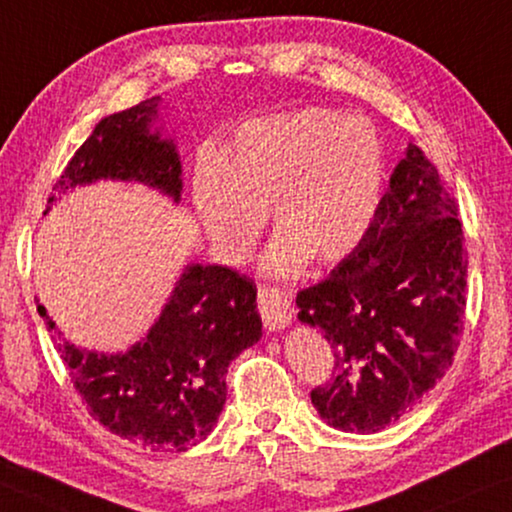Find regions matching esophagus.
Listing matches in <instances>:
<instances>
[{"instance_id": "1", "label": "esophagus", "mask_w": 512, "mask_h": 512, "mask_svg": "<svg viewBox=\"0 0 512 512\" xmlns=\"http://www.w3.org/2000/svg\"><path fill=\"white\" fill-rule=\"evenodd\" d=\"M257 308L264 325L269 329H283L290 325L294 318V308L290 297H287V292L271 285H262L257 290Z\"/></svg>"}]
</instances>
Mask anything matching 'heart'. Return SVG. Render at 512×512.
I'll use <instances>...</instances> for the list:
<instances>
[{
  "label": "heart",
  "instance_id": "obj_1",
  "mask_svg": "<svg viewBox=\"0 0 512 512\" xmlns=\"http://www.w3.org/2000/svg\"><path fill=\"white\" fill-rule=\"evenodd\" d=\"M383 183V143L369 120L304 109L241 127L225 164L199 162L192 192L208 236L234 262L253 253L271 208L280 234L264 266L287 276L308 257L334 264L355 253Z\"/></svg>",
  "mask_w": 512,
  "mask_h": 512
}]
</instances>
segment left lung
I'll use <instances>...</instances> for the list:
<instances>
[{
	"label": "left lung",
	"mask_w": 512,
	"mask_h": 512,
	"mask_svg": "<svg viewBox=\"0 0 512 512\" xmlns=\"http://www.w3.org/2000/svg\"><path fill=\"white\" fill-rule=\"evenodd\" d=\"M466 269L457 199L408 143L364 241L297 294L299 320L334 350L311 392L329 427L376 434L436 387L464 331Z\"/></svg>",
	"instance_id": "obj_1"
}]
</instances>
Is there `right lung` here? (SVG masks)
<instances>
[{
  "mask_svg": "<svg viewBox=\"0 0 512 512\" xmlns=\"http://www.w3.org/2000/svg\"><path fill=\"white\" fill-rule=\"evenodd\" d=\"M160 97L113 113L92 129L53 185L48 204L99 178L139 181L181 199V160L171 139L150 132ZM257 287L229 266H185L143 341L125 355L81 350L53 336L78 397L111 434L164 452L204 441L227 399V366L262 336ZM39 315L57 330L46 308Z\"/></svg>",
  "mask_w": 512,
  "mask_h": 512,
  "instance_id": "1",
  "label": "right lung"
}]
</instances>
